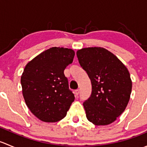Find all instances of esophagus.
Segmentation results:
<instances>
[{
    "mask_svg": "<svg viewBox=\"0 0 147 147\" xmlns=\"http://www.w3.org/2000/svg\"><path fill=\"white\" fill-rule=\"evenodd\" d=\"M79 93H80V90H76L75 91V94L76 96H78V94H79Z\"/></svg>",
    "mask_w": 147,
    "mask_h": 147,
    "instance_id": "34e87169",
    "label": "esophagus"
}]
</instances>
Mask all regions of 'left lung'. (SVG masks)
<instances>
[{"label": "left lung", "mask_w": 147, "mask_h": 147, "mask_svg": "<svg viewBox=\"0 0 147 147\" xmlns=\"http://www.w3.org/2000/svg\"><path fill=\"white\" fill-rule=\"evenodd\" d=\"M77 56L92 83L91 96L83 103L87 119L97 126L114 122L129 101L132 82L129 70L103 47L82 48Z\"/></svg>", "instance_id": "obj_1"}]
</instances>
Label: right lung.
I'll return each mask as SVG.
<instances>
[{
  "label": "right lung",
  "mask_w": 147,
  "mask_h": 147,
  "mask_svg": "<svg viewBox=\"0 0 147 147\" xmlns=\"http://www.w3.org/2000/svg\"><path fill=\"white\" fill-rule=\"evenodd\" d=\"M74 57L72 49L53 47L26 65L20 78L23 95L30 112L41 121L63 119L75 100L64 75Z\"/></svg>",
  "instance_id": "1"
}]
</instances>
